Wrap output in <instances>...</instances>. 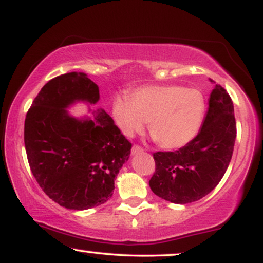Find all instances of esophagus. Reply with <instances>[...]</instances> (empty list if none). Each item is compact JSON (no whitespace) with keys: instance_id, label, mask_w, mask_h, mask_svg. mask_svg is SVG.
Masks as SVG:
<instances>
[{"instance_id":"34e87169","label":"esophagus","mask_w":263,"mask_h":263,"mask_svg":"<svg viewBox=\"0 0 263 263\" xmlns=\"http://www.w3.org/2000/svg\"><path fill=\"white\" fill-rule=\"evenodd\" d=\"M141 152H143V148H141V147H140V146L134 145V146L132 147V154H133V156H136V154H139V153H141Z\"/></svg>"}]
</instances>
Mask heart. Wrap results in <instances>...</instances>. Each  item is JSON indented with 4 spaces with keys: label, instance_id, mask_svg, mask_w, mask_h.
Masks as SVG:
<instances>
[{
    "label": "heart",
    "instance_id": "heart-1",
    "mask_svg": "<svg viewBox=\"0 0 263 263\" xmlns=\"http://www.w3.org/2000/svg\"><path fill=\"white\" fill-rule=\"evenodd\" d=\"M206 102L196 88L182 86H145L130 93V99L118 96L112 103V114L122 134L133 136L141 132L148 121V130L166 149L188 145L199 134Z\"/></svg>",
    "mask_w": 263,
    "mask_h": 263
}]
</instances>
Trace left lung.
I'll use <instances>...</instances> for the list:
<instances>
[{"instance_id":"left-lung-1","label":"left lung","mask_w":263,"mask_h":263,"mask_svg":"<svg viewBox=\"0 0 263 263\" xmlns=\"http://www.w3.org/2000/svg\"><path fill=\"white\" fill-rule=\"evenodd\" d=\"M208 104L202 127L193 141L175 152L153 154L156 172L149 186L172 203L202 199L221 181L231 161L237 134L232 100L215 84Z\"/></svg>"}]
</instances>
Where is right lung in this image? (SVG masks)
Segmentation results:
<instances>
[{"mask_svg": "<svg viewBox=\"0 0 263 263\" xmlns=\"http://www.w3.org/2000/svg\"><path fill=\"white\" fill-rule=\"evenodd\" d=\"M99 100L85 73L60 75L41 89L27 111L24 140L28 164L46 195L64 208L84 211L112 196L115 178L132 143L103 109L93 118L74 117L71 105Z\"/></svg>", "mask_w": 263, "mask_h": 263, "instance_id": "right-lung-1", "label": "right lung"}]
</instances>
